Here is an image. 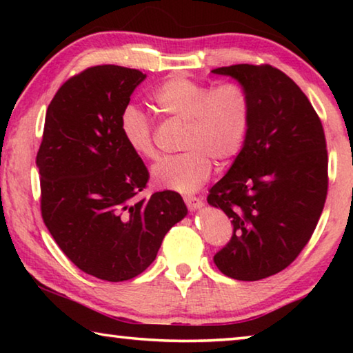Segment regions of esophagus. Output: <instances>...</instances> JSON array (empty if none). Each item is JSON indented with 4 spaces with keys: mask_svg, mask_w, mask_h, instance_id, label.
<instances>
[{
    "mask_svg": "<svg viewBox=\"0 0 353 353\" xmlns=\"http://www.w3.org/2000/svg\"><path fill=\"white\" fill-rule=\"evenodd\" d=\"M183 201H185V204H187V207L190 208V210H198V208H201L202 205H204V202H202V199L198 198V196H194V194L183 196Z\"/></svg>",
    "mask_w": 353,
    "mask_h": 353,
    "instance_id": "1",
    "label": "esophagus"
}]
</instances>
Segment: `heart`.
<instances>
[{
  "mask_svg": "<svg viewBox=\"0 0 353 353\" xmlns=\"http://www.w3.org/2000/svg\"><path fill=\"white\" fill-rule=\"evenodd\" d=\"M151 101L159 115L183 123L179 143L183 152L154 166L155 187L191 193L210 177L212 163L223 170L240 155L252 119V101L241 83L212 87L185 76H171L154 88ZM119 130L135 155L143 160L157 159L154 123L139 107H124Z\"/></svg>",
  "mask_w": 353,
  "mask_h": 353,
  "instance_id": "obj_1",
  "label": "heart"
}]
</instances>
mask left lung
Listing matches in <instances>:
<instances>
[{"mask_svg":"<svg viewBox=\"0 0 353 353\" xmlns=\"http://www.w3.org/2000/svg\"><path fill=\"white\" fill-rule=\"evenodd\" d=\"M212 73L235 77L252 101L244 148L207 196L234 225L213 261L227 277L255 282L290 266L318 225L328 190L325 134L305 93L272 65Z\"/></svg>","mask_w":353,"mask_h":353,"instance_id":"obj_1","label":"left lung"}]
</instances>
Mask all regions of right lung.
<instances>
[{
    "instance_id": "obj_1",
    "label": "right lung",
    "mask_w": 353,
    "mask_h": 353,
    "mask_svg": "<svg viewBox=\"0 0 353 353\" xmlns=\"http://www.w3.org/2000/svg\"><path fill=\"white\" fill-rule=\"evenodd\" d=\"M145 77L118 65L71 76L48 105L35 159L48 230L81 271L107 282L145 271L187 214L176 191L137 199L149 172L124 141L119 117Z\"/></svg>"
}]
</instances>
